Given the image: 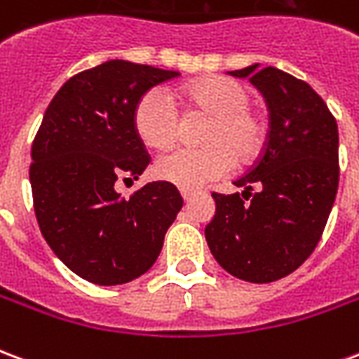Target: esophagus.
<instances>
[{
  "label": "esophagus",
  "mask_w": 359,
  "mask_h": 359,
  "mask_svg": "<svg viewBox=\"0 0 359 359\" xmlns=\"http://www.w3.org/2000/svg\"><path fill=\"white\" fill-rule=\"evenodd\" d=\"M190 198H192V192H187V190H182V200H184V202H190Z\"/></svg>",
  "instance_id": "1"
}]
</instances>
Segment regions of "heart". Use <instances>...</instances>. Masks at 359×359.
I'll return each mask as SVG.
<instances>
[{"mask_svg": "<svg viewBox=\"0 0 359 359\" xmlns=\"http://www.w3.org/2000/svg\"><path fill=\"white\" fill-rule=\"evenodd\" d=\"M190 113H205L211 121L203 130V148H180L157 159V179L182 190H198L221 179L236 163H248L262 151L267 126L250 107L248 90L223 76H205L182 90ZM134 128L154 149H165L179 138L180 118L171 95L151 88L134 107Z\"/></svg>", "mask_w": 359, "mask_h": 359, "instance_id": "obj_1", "label": "heart"}]
</instances>
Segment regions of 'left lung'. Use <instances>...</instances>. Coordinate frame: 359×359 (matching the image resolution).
Masks as SVG:
<instances>
[{
	"mask_svg": "<svg viewBox=\"0 0 359 359\" xmlns=\"http://www.w3.org/2000/svg\"><path fill=\"white\" fill-rule=\"evenodd\" d=\"M229 74L264 94L269 134L256 165L234 180L244 192L213 194L205 241L223 269L262 285L298 269L323 234L339 188V128L321 95L292 74L259 63Z\"/></svg>",
	"mask_w": 359,
	"mask_h": 359,
	"instance_id": "left-lung-1",
	"label": "left lung"
}]
</instances>
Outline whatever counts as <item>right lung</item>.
Returning <instances> with one entry per match:
<instances>
[{
    "instance_id": "1",
    "label": "right lung",
    "mask_w": 359,
    "mask_h": 359,
    "mask_svg": "<svg viewBox=\"0 0 359 359\" xmlns=\"http://www.w3.org/2000/svg\"><path fill=\"white\" fill-rule=\"evenodd\" d=\"M175 76L125 59L105 61L69 79L38 128L30 165L38 225L53 254L94 285L144 275L182 208L179 190L165 180L130 198L115 190L118 179L136 180L149 165L134 128L136 103Z\"/></svg>"
}]
</instances>
